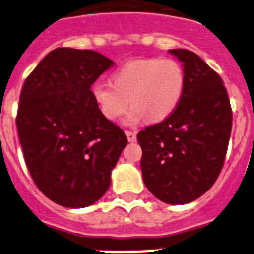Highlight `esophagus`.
Masks as SVG:
<instances>
[{
	"label": "esophagus",
	"mask_w": 254,
	"mask_h": 254,
	"mask_svg": "<svg viewBox=\"0 0 254 254\" xmlns=\"http://www.w3.org/2000/svg\"><path fill=\"white\" fill-rule=\"evenodd\" d=\"M125 134H127V140H129V142H135V140H137V134L134 133V131L127 130L125 131Z\"/></svg>",
	"instance_id": "34e87169"
}]
</instances>
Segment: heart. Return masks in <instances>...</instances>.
<instances>
[{"mask_svg": "<svg viewBox=\"0 0 254 254\" xmlns=\"http://www.w3.org/2000/svg\"><path fill=\"white\" fill-rule=\"evenodd\" d=\"M186 86L185 69L174 59L144 58L121 65L112 74V84L97 81L91 97L108 120H116L127 111L129 99L133 108L125 123L137 124L146 117L160 123L173 114Z\"/></svg>", "mask_w": 254, "mask_h": 254, "instance_id": "b5f03b06", "label": "heart"}]
</instances>
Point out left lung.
Segmentation results:
<instances>
[{
	"label": "left lung",
	"instance_id": "left-lung-1",
	"mask_svg": "<svg viewBox=\"0 0 254 254\" xmlns=\"http://www.w3.org/2000/svg\"><path fill=\"white\" fill-rule=\"evenodd\" d=\"M170 54L182 62L186 86L178 107L137 135L146 187L172 205L191 203L218 178L229 147L232 111L222 78L186 49Z\"/></svg>",
	"mask_w": 254,
	"mask_h": 254
}]
</instances>
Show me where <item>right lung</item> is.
I'll return each mask as SVG.
<instances>
[{
	"instance_id": "obj_1",
	"label": "right lung",
	"mask_w": 254,
	"mask_h": 254,
	"mask_svg": "<svg viewBox=\"0 0 254 254\" xmlns=\"http://www.w3.org/2000/svg\"><path fill=\"white\" fill-rule=\"evenodd\" d=\"M112 65L94 50L58 48L23 85L16 127L25 164L40 191L65 208L101 199L127 143L91 97V85Z\"/></svg>"
}]
</instances>
